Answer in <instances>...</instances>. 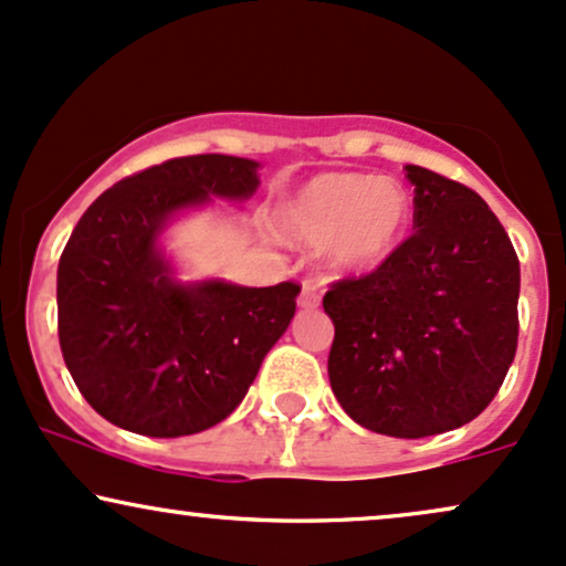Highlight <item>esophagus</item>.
Listing matches in <instances>:
<instances>
[{
    "label": "esophagus",
    "mask_w": 566,
    "mask_h": 566,
    "mask_svg": "<svg viewBox=\"0 0 566 566\" xmlns=\"http://www.w3.org/2000/svg\"><path fill=\"white\" fill-rule=\"evenodd\" d=\"M318 303H322V292H318V284L308 279V282L303 284L301 295H297V305H301V308H316Z\"/></svg>",
    "instance_id": "esophagus-1"
}]
</instances>
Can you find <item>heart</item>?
I'll return each instance as SVG.
<instances>
[{
  "label": "heart",
  "instance_id": "obj_1",
  "mask_svg": "<svg viewBox=\"0 0 566 566\" xmlns=\"http://www.w3.org/2000/svg\"><path fill=\"white\" fill-rule=\"evenodd\" d=\"M411 200L395 181L360 174H322L276 210L290 240L324 244L326 261L339 271L382 265L403 240Z\"/></svg>",
  "mask_w": 566,
  "mask_h": 566
}]
</instances>
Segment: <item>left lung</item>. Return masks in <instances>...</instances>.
<instances>
[{
  "mask_svg": "<svg viewBox=\"0 0 566 566\" xmlns=\"http://www.w3.org/2000/svg\"><path fill=\"white\" fill-rule=\"evenodd\" d=\"M413 234L382 265L324 295L335 322L332 392L353 421L427 438L485 411L520 337V258L488 202L446 176L406 166Z\"/></svg>",
  "mask_w": 566,
  "mask_h": 566,
  "instance_id": "left-lung-1",
  "label": "left lung"
}]
</instances>
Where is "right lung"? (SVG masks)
Wrapping results in <instances>:
<instances>
[{"label": "right lung", "mask_w": 566, "mask_h": 566, "mask_svg": "<svg viewBox=\"0 0 566 566\" xmlns=\"http://www.w3.org/2000/svg\"><path fill=\"white\" fill-rule=\"evenodd\" d=\"M258 163L189 155L126 176L88 206L57 265V335L86 403L128 432L181 438L242 403L295 316L301 284H179L158 250L176 210L248 200Z\"/></svg>", "instance_id": "right-lung-1"}]
</instances>
